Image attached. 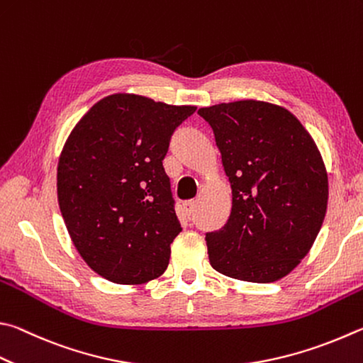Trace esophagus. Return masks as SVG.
Listing matches in <instances>:
<instances>
[{"label":"esophagus","instance_id":"1","mask_svg":"<svg viewBox=\"0 0 363 363\" xmlns=\"http://www.w3.org/2000/svg\"><path fill=\"white\" fill-rule=\"evenodd\" d=\"M195 208H196V203H195V201H192V200L184 203V213H186V216L189 217V219H190V217L194 216V213H195Z\"/></svg>","mask_w":363,"mask_h":363}]
</instances>
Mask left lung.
<instances>
[{"instance_id": "left-lung-1", "label": "left lung", "mask_w": 363, "mask_h": 363, "mask_svg": "<svg viewBox=\"0 0 363 363\" xmlns=\"http://www.w3.org/2000/svg\"><path fill=\"white\" fill-rule=\"evenodd\" d=\"M213 128L232 186V211L206 233L216 272L273 282L298 265L324 222L328 182L318 147L298 118L265 101L199 109Z\"/></svg>"}]
</instances>
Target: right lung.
I'll return each instance as SVG.
<instances>
[{
  "instance_id": "right-lung-1",
  "label": "right lung",
  "mask_w": 363,
  "mask_h": 363,
  "mask_svg": "<svg viewBox=\"0 0 363 363\" xmlns=\"http://www.w3.org/2000/svg\"><path fill=\"white\" fill-rule=\"evenodd\" d=\"M195 111L116 94L71 131L58 162V204L79 254L108 281L143 284L167 269L182 228L162 162Z\"/></svg>"
}]
</instances>
